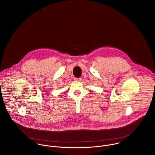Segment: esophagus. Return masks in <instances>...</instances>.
Returning <instances> with one entry per match:
<instances>
[{
    "label": "esophagus",
    "instance_id": "34e87169",
    "mask_svg": "<svg viewBox=\"0 0 155 155\" xmlns=\"http://www.w3.org/2000/svg\"><path fill=\"white\" fill-rule=\"evenodd\" d=\"M74 80L76 81H80L81 80V78H75Z\"/></svg>",
    "mask_w": 155,
    "mask_h": 155
}]
</instances>
